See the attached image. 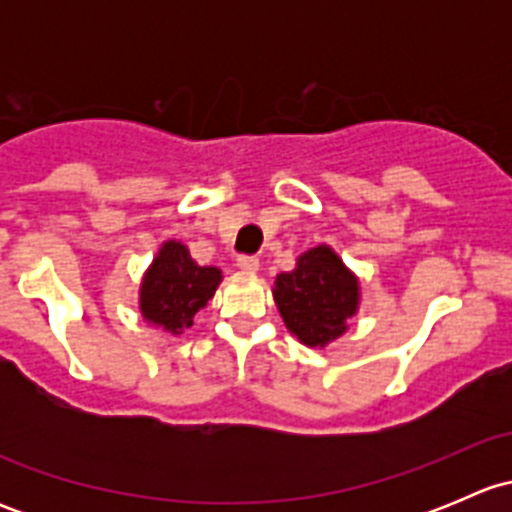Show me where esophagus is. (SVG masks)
I'll return each instance as SVG.
<instances>
[{
	"label": "esophagus",
	"instance_id": "34e87169",
	"mask_svg": "<svg viewBox=\"0 0 512 512\" xmlns=\"http://www.w3.org/2000/svg\"><path fill=\"white\" fill-rule=\"evenodd\" d=\"M237 267H240L242 272H257L260 270V260H257L255 255H240L237 257Z\"/></svg>",
	"mask_w": 512,
	"mask_h": 512
}]
</instances>
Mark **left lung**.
Listing matches in <instances>:
<instances>
[{"label":"left lung","mask_w":512,"mask_h":512,"mask_svg":"<svg viewBox=\"0 0 512 512\" xmlns=\"http://www.w3.org/2000/svg\"><path fill=\"white\" fill-rule=\"evenodd\" d=\"M275 302L287 329L307 347H324L347 329L359 285L329 247L304 252L292 272L275 282Z\"/></svg>","instance_id":"obj_1"}]
</instances>
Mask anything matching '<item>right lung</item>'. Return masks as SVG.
<instances>
[{
  "label": "right lung",
  "mask_w": 512,
  "mask_h": 512,
  "mask_svg": "<svg viewBox=\"0 0 512 512\" xmlns=\"http://www.w3.org/2000/svg\"><path fill=\"white\" fill-rule=\"evenodd\" d=\"M218 267H200L180 242H165L141 287V312L148 322L180 334L218 289Z\"/></svg>",
  "instance_id": "right-lung-1"
}]
</instances>
